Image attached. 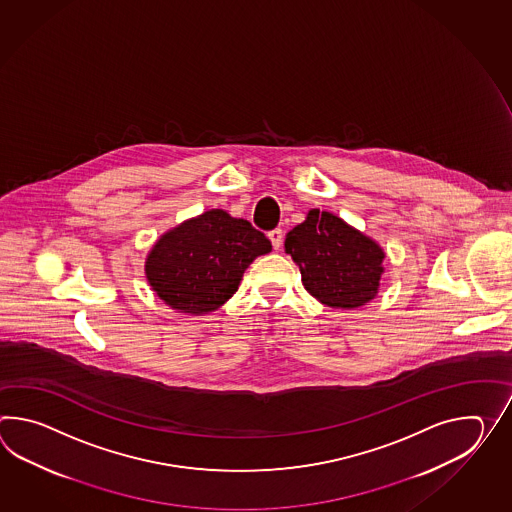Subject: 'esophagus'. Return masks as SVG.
Segmentation results:
<instances>
[{"label": "esophagus", "mask_w": 512, "mask_h": 512, "mask_svg": "<svg viewBox=\"0 0 512 512\" xmlns=\"http://www.w3.org/2000/svg\"><path fill=\"white\" fill-rule=\"evenodd\" d=\"M268 239L272 240L273 250H279L283 246V229H273L268 233Z\"/></svg>", "instance_id": "obj_1"}]
</instances>
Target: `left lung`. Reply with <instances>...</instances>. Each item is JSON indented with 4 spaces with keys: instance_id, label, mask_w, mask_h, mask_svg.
I'll return each instance as SVG.
<instances>
[{
    "instance_id": "1",
    "label": "left lung",
    "mask_w": 512,
    "mask_h": 512,
    "mask_svg": "<svg viewBox=\"0 0 512 512\" xmlns=\"http://www.w3.org/2000/svg\"><path fill=\"white\" fill-rule=\"evenodd\" d=\"M284 251L299 266L305 290L321 305L353 310L378 294L386 251L330 211L310 209L305 222L286 233Z\"/></svg>"
}]
</instances>
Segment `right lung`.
Masks as SVG:
<instances>
[{
	"mask_svg": "<svg viewBox=\"0 0 512 512\" xmlns=\"http://www.w3.org/2000/svg\"><path fill=\"white\" fill-rule=\"evenodd\" d=\"M272 242L244 218L211 209L165 231L148 251L145 275L159 299L189 316L222 307Z\"/></svg>",
	"mask_w": 512,
	"mask_h": 512,
	"instance_id": "right-lung-1",
	"label": "right lung"
}]
</instances>
